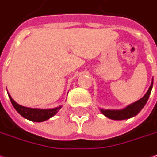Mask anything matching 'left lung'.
Listing matches in <instances>:
<instances>
[{"label": "left lung", "mask_w": 157, "mask_h": 157, "mask_svg": "<svg viewBox=\"0 0 157 157\" xmlns=\"http://www.w3.org/2000/svg\"><path fill=\"white\" fill-rule=\"evenodd\" d=\"M153 86V78L151 80V83L149 89L145 94L143 97H141L140 100H138L134 103H132L128 105L126 107L121 109V110H109V109H100V111L102 114L107 118L112 119V120H126L132 117L136 116V115L141 111V109L147 104V101L149 99V96L151 95V90Z\"/></svg>", "instance_id": "8db88e82"}]
</instances>
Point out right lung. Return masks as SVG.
Instances as JSON below:
<instances>
[{"instance_id":"add662e5","label":"right lung","mask_w":157,"mask_h":157,"mask_svg":"<svg viewBox=\"0 0 157 157\" xmlns=\"http://www.w3.org/2000/svg\"><path fill=\"white\" fill-rule=\"evenodd\" d=\"M8 96H9L11 104L14 106V108L16 109V111L24 118L31 121H35V122H42V121L48 120L50 118H52V117H54L58 111H60V109L62 107L61 105L57 106V107L52 108V109H38V108L25 107V106L19 105L18 103L15 101L9 93H8Z\"/></svg>"}]
</instances>
